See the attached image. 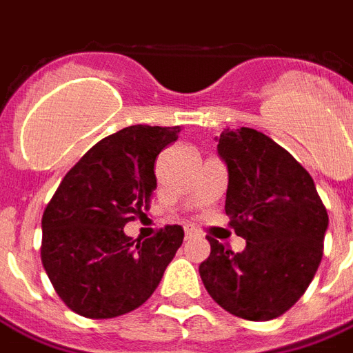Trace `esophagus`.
<instances>
[{"label": "esophagus", "mask_w": 353, "mask_h": 353, "mask_svg": "<svg viewBox=\"0 0 353 353\" xmlns=\"http://www.w3.org/2000/svg\"><path fill=\"white\" fill-rule=\"evenodd\" d=\"M198 234V229H196V227L194 225H185V238H192V236H196Z\"/></svg>", "instance_id": "34e87169"}]
</instances>
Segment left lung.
<instances>
[{"mask_svg":"<svg viewBox=\"0 0 353 353\" xmlns=\"http://www.w3.org/2000/svg\"><path fill=\"white\" fill-rule=\"evenodd\" d=\"M218 154L229 170V227L245 249L232 252L207 236L210 256L199 274L225 312L271 321L304 295L317 273L328 212L306 168L262 132L227 128Z\"/></svg>","mask_w":353,"mask_h":353,"instance_id":"1","label":"left lung"}]
</instances>
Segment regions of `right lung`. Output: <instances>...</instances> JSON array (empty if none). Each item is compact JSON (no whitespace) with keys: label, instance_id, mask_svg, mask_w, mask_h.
<instances>
[{"label":"right lung","instance_id":"1","mask_svg":"<svg viewBox=\"0 0 353 353\" xmlns=\"http://www.w3.org/2000/svg\"><path fill=\"white\" fill-rule=\"evenodd\" d=\"M181 126H128L108 135L65 174L41 216V263L71 312L112 319L133 312L159 285L181 247V225L132 240L124 225L150 209L155 157Z\"/></svg>","mask_w":353,"mask_h":353}]
</instances>
